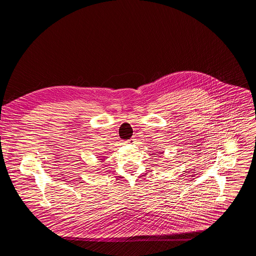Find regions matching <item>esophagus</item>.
<instances>
[{
    "mask_svg": "<svg viewBox=\"0 0 256 256\" xmlns=\"http://www.w3.org/2000/svg\"><path fill=\"white\" fill-rule=\"evenodd\" d=\"M134 142H136L134 138H130V140H126V144H134Z\"/></svg>",
    "mask_w": 256,
    "mask_h": 256,
    "instance_id": "obj_1",
    "label": "esophagus"
}]
</instances>
